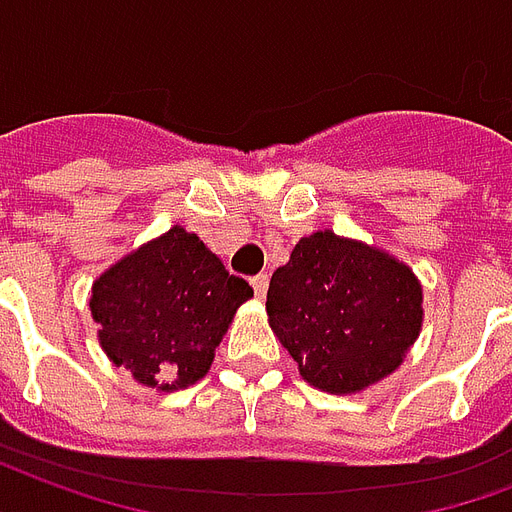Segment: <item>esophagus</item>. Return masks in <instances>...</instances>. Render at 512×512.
I'll use <instances>...</instances> for the list:
<instances>
[{"mask_svg":"<svg viewBox=\"0 0 512 512\" xmlns=\"http://www.w3.org/2000/svg\"><path fill=\"white\" fill-rule=\"evenodd\" d=\"M251 285H253V293H256V296H264V293H267V288H269V277L264 275V272H261V275H253L251 277Z\"/></svg>","mask_w":512,"mask_h":512,"instance_id":"obj_1","label":"esophagus"}]
</instances>
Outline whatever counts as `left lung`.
<instances>
[{
  "mask_svg": "<svg viewBox=\"0 0 512 512\" xmlns=\"http://www.w3.org/2000/svg\"><path fill=\"white\" fill-rule=\"evenodd\" d=\"M272 331L301 376L358 392L403 363L422 328V285L390 253L315 232L301 237L267 291Z\"/></svg>",
  "mask_w": 512,
  "mask_h": 512,
  "instance_id": "left-lung-1",
  "label": "left lung"
}]
</instances>
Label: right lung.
Here are the masks:
<instances>
[{
    "instance_id": "1",
    "label": "right lung",
    "mask_w": 512,
    "mask_h": 512,
    "mask_svg": "<svg viewBox=\"0 0 512 512\" xmlns=\"http://www.w3.org/2000/svg\"><path fill=\"white\" fill-rule=\"evenodd\" d=\"M253 296L197 235L173 227L117 261L93 285L101 347L133 379L181 390L208 374L213 350Z\"/></svg>"
}]
</instances>
